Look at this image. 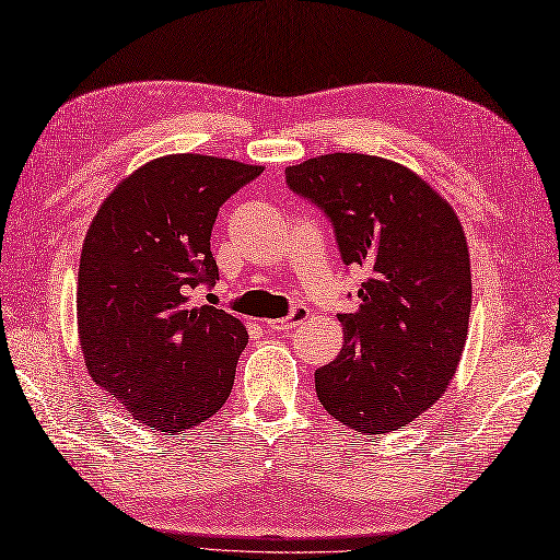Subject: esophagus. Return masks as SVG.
<instances>
[{"mask_svg":"<svg viewBox=\"0 0 560 560\" xmlns=\"http://www.w3.org/2000/svg\"><path fill=\"white\" fill-rule=\"evenodd\" d=\"M308 315H311V311L306 306H296L287 317H278V320H268L266 325L273 329V331H287V329L296 327L299 323H304Z\"/></svg>","mask_w":560,"mask_h":560,"instance_id":"34e87169","label":"esophagus"}]
</instances>
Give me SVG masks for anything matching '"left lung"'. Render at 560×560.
<instances>
[{"mask_svg":"<svg viewBox=\"0 0 560 560\" xmlns=\"http://www.w3.org/2000/svg\"><path fill=\"white\" fill-rule=\"evenodd\" d=\"M287 186L335 225L341 259L370 270L343 343L315 370L317 400L365 435L410 424L447 390L471 317V261L455 209L400 162L362 153L311 158Z\"/></svg>","mask_w":560,"mask_h":560,"instance_id":"obj_1","label":"left lung"}]
</instances>
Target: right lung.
Masks as SVG:
<instances>
[{
	"mask_svg": "<svg viewBox=\"0 0 560 560\" xmlns=\"http://www.w3.org/2000/svg\"><path fill=\"white\" fill-rule=\"evenodd\" d=\"M264 172L198 153L145 162L89 225L78 337L92 380L143 427L178 435L229 400L247 329L190 290L219 280L209 249L219 207Z\"/></svg>",
	"mask_w": 560,
	"mask_h": 560,
	"instance_id": "add662e5",
	"label": "right lung"
}]
</instances>
